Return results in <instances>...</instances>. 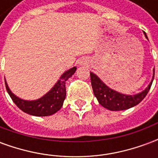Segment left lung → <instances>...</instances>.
I'll use <instances>...</instances> for the list:
<instances>
[{
    "label": "left lung",
    "instance_id": "8db88e82",
    "mask_svg": "<svg viewBox=\"0 0 158 158\" xmlns=\"http://www.w3.org/2000/svg\"><path fill=\"white\" fill-rule=\"evenodd\" d=\"M145 36L147 39L146 34ZM154 74H155V69H153L152 79L149 84V85L146 87V89L140 93L133 96L124 95L118 92L116 90H113V89L106 85L100 79L99 77L93 73H90V80H91L94 95L102 106L111 111H122L138 105L146 97L151 89V86L154 79Z\"/></svg>",
    "mask_w": 158,
    "mask_h": 158
}]
</instances>
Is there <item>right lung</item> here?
Here are the masks:
<instances>
[{
  "label": "right lung",
  "mask_w": 158,
  "mask_h": 158,
  "mask_svg": "<svg viewBox=\"0 0 158 158\" xmlns=\"http://www.w3.org/2000/svg\"><path fill=\"white\" fill-rule=\"evenodd\" d=\"M76 69L77 68L73 67L63 73L58 81L56 83L55 85L50 91L42 96L41 98L35 101H26L16 96L10 90L7 83L5 80L6 88L13 102L23 112L33 116H50L59 111L63 105V102L66 98V81L75 73Z\"/></svg>",
  "instance_id": "right-lung-1"
}]
</instances>
